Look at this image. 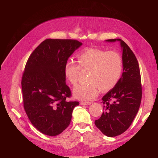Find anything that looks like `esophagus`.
Instances as JSON below:
<instances>
[{
  "label": "esophagus",
  "instance_id": "1",
  "mask_svg": "<svg viewBox=\"0 0 158 158\" xmlns=\"http://www.w3.org/2000/svg\"><path fill=\"white\" fill-rule=\"evenodd\" d=\"M92 103V102H80V104L82 105V106H88V105H91Z\"/></svg>",
  "mask_w": 158,
  "mask_h": 158
}]
</instances>
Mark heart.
Wrapping results in <instances>:
<instances>
[{
	"mask_svg": "<svg viewBox=\"0 0 158 158\" xmlns=\"http://www.w3.org/2000/svg\"><path fill=\"white\" fill-rule=\"evenodd\" d=\"M76 59L78 65L70 60L64 64V76L70 84H77L80 70L89 71V83L78 85L73 89L76 99L84 101L94 99L98 97L100 89L108 91L113 88L121 78L123 59L116 51L89 48L78 54Z\"/></svg>",
	"mask_w": 158,
	"mask_h": 158,
	"instance_id": "1",
	"label": "heart"
}]
</instances>
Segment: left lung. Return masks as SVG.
<instances>
[{"label": "left lung", "mask_w": 158, "mask_h": 158, "mask_svg": "<svg viewBox=\"0 0 158 158\" xmlns=\"http://www.w3.org/2000/svg\"><path fill=\"white\" fill-rule=\"evenodd\" d=\"M120 41L123 51V73L113 89L102 98L103 113L95 125L109 137L120 135L132 124L139 109L142 99L140 68L135 54L121 39L106 41Z\"/></svg>", "instance_id": "8db88e82"}]
</instances>
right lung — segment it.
<instances>
[{
    "mask_svg": "<svg viewBox=\"0 0 158 158\" xmlns=\"http://www.w3.org/2000/svg\"><path fill=\"white\" fill-rule=\"evenodd\" d=\"M82 45L74 40L47 39L32 52L22 78L23 107L32 125L50 136L69 127L78 102L71 96L64 67L69 57Z\"/></svg>",
    "mask_w": 158,
    "mask_h": 158,
    "instance_id": "add662e5",
    "label": "right lung"
}]
</instances>
